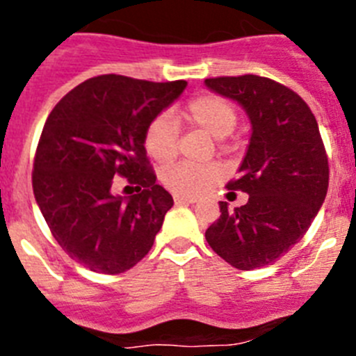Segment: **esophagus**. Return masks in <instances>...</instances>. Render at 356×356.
<instances>
[{
	"label": "esophagus",
	"instance_id": "obj_1",
	"mask_svg": "<svg viewBox=\"0 0 356 356\" xmlns=\"http://www.w3.org/2000/svg\"><path fill=\"white\" fill-rule=\"evenodd\" d=\"M175 203L176 205H188V203H196V197L178 196V194H175Z\"/></svg>",
	"mask_w": 356,
	"mask_h": 356
}]
</instances>
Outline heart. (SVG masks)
<instances>
[{"label": "heart", "instance_id": "obj_1", "mask_svg": "<svg viewBox=\"0 0 356 356\" xmlns=\"http://www.w3.org/2000/svg\"><path fill=\"white\" fill-rule=\"evenodd\" d=\"M191 124L201 128L213 139H225L237 127V110L225 97L203 94L188 102L184 112ZM144 147L147 155L159 163L171 162L178 147V124L171 114H160L144 131ZM222 178V168L217 163L193 165L176 163L162 172L163 185L178 196L196 197L207 193Z\"/></svg>", "mask_w": 356, "mask_h": 356}]
</instances>
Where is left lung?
I'll return each mask as SVG.
<instances>
[{"mask_svg": "<svg viewBox=\"0 0 356 356\" xmlns=\"http://www.w3.org/2000/svg\"><path fill=\"white\" fill-rule=\"evenodd\" d=\"M212 92L244 108L251 139L229 191L248 203L228 210L205 232L229 266L251 271L273 266L303 238L328 191V159L312 110L294 90L257 74L209 78Z\"/></svg>", "mask_w": 356, "mask_h": 356, "instance_id": "1", "label": "left lung"}]
</instances>
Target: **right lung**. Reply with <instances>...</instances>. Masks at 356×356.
<instances>
[{
  "label": "right lung",
  "mask_w": 356,
  "mask_h": 356,
  "mask_svg": "<svg viewBox=\"0 0 356 356\" xmlns=\"http://www.w3.org/2000/svg\"><path fill=\"white\" fill-rule=\"evenodd\" d=\"M185 87L184 80L155 83L102 74L65 94L46 119L33 194L62 250L90 271L124 273L153 246L172 196L147 165L144 131ZM118 174L141 193L112 195Z\"/></svg>",
  "instance_id": "right-lung-1"
}]
</instances>
